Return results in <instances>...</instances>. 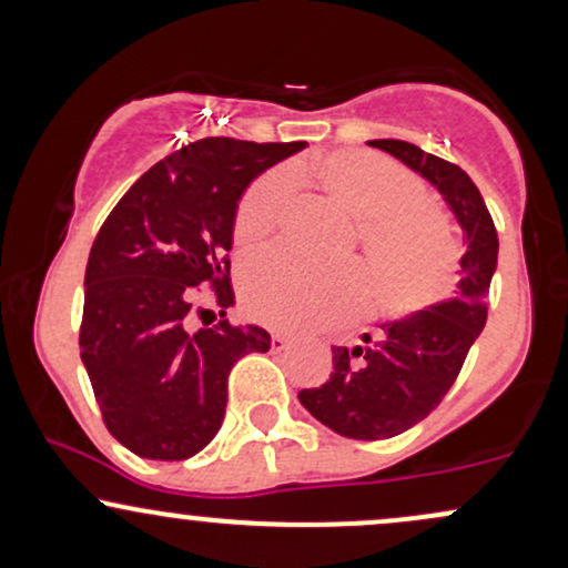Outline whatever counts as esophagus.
<instances>
[{
    "mask_svg": "<svg viewBox=\"0 0 568 568\" xmlns=\"http://www.w3.org/2000/svg\"><path fill=\"white\" fill-rule=\"evenodd\" d=\"M270 344H272V349H275V352H283L291 344V338L285 336V334H272V342Z\"/></svg>",
    "mask_w": 568,
    "mask_h": 568,
    "instance_id": "1",
    "label": "esophagus"
}]
</instances>
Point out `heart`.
<instances>
[{
  "label": "heart",
  "mask_w": 568,
  "mask_h": 568,
  "mask_svg": "<svg viewBox=\"0 0 568 568\" xmlns=\"http://www.w3.org/2000/svg\"><path fill=\"white\" fill-rule=\"evenodd\" d=\"M298 173V171H293ZM325 192L357 219V240L384 317L425 310L448 288L456 264L452 224L400 162L366 149H338L312 165ZM288 173H266L243 194L234 237L258 245L277 230L288 202ZM363 266H312L285 251L253 256L243 272L245 306L272 328H317L344 321L366 296Z\"/></svg>",
  "instance_id": "1"
}]
</instances>
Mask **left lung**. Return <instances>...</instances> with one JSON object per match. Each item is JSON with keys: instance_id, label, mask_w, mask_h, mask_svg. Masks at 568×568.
<instances>
[{"instance_id": "left-lung-1", "label": "left lung", "mask_w": 568, "mask_h": 568, "mask_svg": "<svg viewBox=\"0 0 568 568\" xmlns=\"http://www.w3.org/2000/svg\"><path fill=\"white\" fill-rule=\"evenodd\" d=\"M371 146L393 154L427 179L452 207L465 232V256L452 298L382 323L357 347H334V374L315 389H302V406L344 438L384 440L419 425L440 406L462 363L486 325V296L497 270L499 240L491 213L473 179L408 141L382 139Z\"/></svg>"}]
</instances>
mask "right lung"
I'll use <instances>...</instances> for the list:
<instances>
[{
  "label": "right lung",
  "instance_id": "add662e5",
  "mask_svg": "<svg viewBox=\"0 0 568 568\" xmlns=\"http://www.w3.org/2000/svg\"><path fill=\"white\" fill-rule=\"evenodd\" d=\"M304 141L202 139L168 154L103 221L84 270L80 355L109 433L143 459H189L219 433L240 357L270 349L258 325L192 328L200 288L226 315L243 192ZM205 323V321H202ZM207 325V323H205Z\"/></svg>",
  "mask_w": 568,
  "mask_h": 568
}]
</instances>
